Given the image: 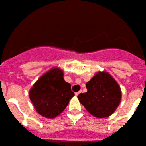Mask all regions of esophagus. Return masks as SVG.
<instances>
[{
	"instance_id": "esophagus-1",
	"label": "esophagus",
	"mask_w": 146,
	"mask_h": 146,
	"mask_svg": "<svg viewBox=\"0 0 146 146\" xmlns=\"http://www.w3.org/2000/svg\"><path fill=\"white\" fill-rule=\"evenodd\" d=\"M81 92H82V91H79V92H75V96L79 95V94H80Z\"/></svg>"
}]
</instances>
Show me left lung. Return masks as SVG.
<instances>
[{
	"mask_svg": "<svg viewBox=\"0 0 146 146\" xmlns=\"http://www.w3.org/2000/svg\"><path fill=\"white\" fill-rule=\"evenodd\" d=\"M87 92L77 96L79 101L94 117H109L116 110L121 101V89L108 73L98 72L86 83Z\"/></svg>",
	"mask_w": 146,
	"mask_h": 146,
	"instance_id": "8db88e82",
	"label": "left lung"
}]
</instances>
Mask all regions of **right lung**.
Instances as JSON below:
<instances>
[{
	"label": "right lung",
	"instance_id": "add662e5",
	"mask_svg": "<svg viewBox=\"0 0 146 146\" xmlns=\"http://www.w3.org/2000/svg\"><path fill=\"white\" fill-rule=\"evenodd\" d=\"M29 98L39 115L52 119L60 115L74 96L64 72L53 67L38 79L29 90Z\"/></svg>",
	"mask_w": 146,
	"mask_h": 146
}]
</instances>
